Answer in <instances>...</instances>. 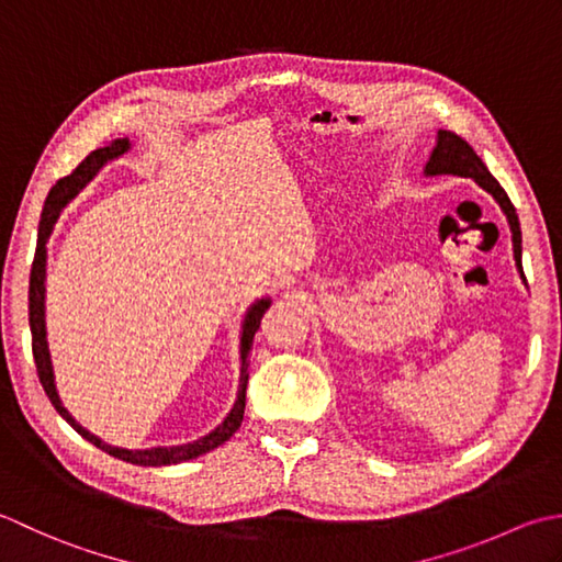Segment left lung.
I'll list each match as a JSON object with an SVG mask.
<instances>
[{
	"label": "left lung",
	"instance_id": "8db88e82",
	"mask_svg": "<svg viewBox=\"0 0 562 562\" xmlns=\"http://www.w3.org/2000/svg\"><path fill=\"white\" fill-rule=\"evenodd\" d=\"M441 175H453L463 179H473L480 189H485L492 199L499 203L502 213L507 215L509 231H512V249H514V261H517V269L526 283L524 269H521V227H519V215L514 211V205L505 189L499 187V181L490 175L483 159L475 155V150L468 145L461 135L451 131H437V145L425 165V177H441Z\"/></svg>",
	"mask_w": 562,
	"mask_h": 562
}]
</instances>
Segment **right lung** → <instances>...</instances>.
Segmentation results:
<instances>
[{"mask_svg":"<svg viewBox=\"0 0 562 562\" xmlns=\"http://www.w3.org/2000/svg\"><path fill=\"white\" fill-rule=\"evenodd\" d=\"M133 147L128 137H121V140H113L106 147H99L87 159H82L72 175L63 177L57 184L50 189L48 199H45L43 213H41V225H38V247H36V257H33V267H31V285H29V325H31V335H33V359H36V369L41 375V383L45 387V395L50 397L53 407L60 412V417L70 425L77 434H82L87 441H91L97 449L106 451L113 458H121L125 463L133 465H175V463H184L191 461V458H199L203 453H209L217 446L225 443L227 439L243 425L245 417V393H247V366H249V351L251 345H255V335L259 329L261 317H265L267 307L271 305V297H257L255 303L247 307V313L243 317V329H239V385H237V397L233 409L227 412L225 419L211 429L205 437H199L187 443H177V446H150V449H121V446H111L104 439H99L97 434H91L85 429L79 422L72 417V412L63 405V397L57 393V383H55V371H53V359H50V347H48V327H45V269H48V237L53 233V227L60 217L63 209L70 203L79 191H82L91 179L99 175V169L104 167L111 159H119Z\"/></svg>","mask_w":562,"mask_h":562,"instance_id":"right-lung-1","label":"right lung"}]
</instances>
